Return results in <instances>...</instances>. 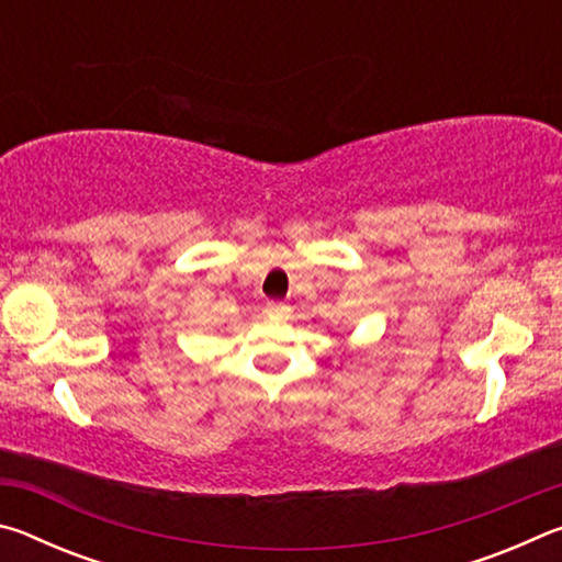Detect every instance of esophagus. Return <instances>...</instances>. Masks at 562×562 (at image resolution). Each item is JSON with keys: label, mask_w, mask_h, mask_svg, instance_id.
Segmentation results:
<instances>
[{"label": "esophagus", "mask_w": 562, "mask_h": 562, "mask_svg": "<svg viewBox=\"0 0 562 562\" xmlns=\"http://www.w3.org/2000/svg\"><path fill=\"white\" fill-rule=\"evenodd\" d=\"M288 315H290L288 304H282V302H268V317H270V319H288Z\"/></svg>", "instance_id": "obj_1"}]
</instances>
